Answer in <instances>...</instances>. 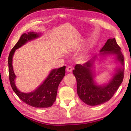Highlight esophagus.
I'll list each match as a JSON object with an SVG mask.
<instances>
[{
    "instance_id": "obj_1",
    "label": "esophagus",
    "mask_w": 131,
    "mask_h": 131,
    "mask_svg": "<svg viewBox=\"0 0 131 131\" xmlns=\"http://www.w3.org/2000/svg\"><path fill=\"white\" fill-rule=\"evenodd\" d=\"M66 70H67V71L71 73V72H72V71H73V68H72V66H69L68 67H67V68H66Z\"/></svg>"
}]
</instances>
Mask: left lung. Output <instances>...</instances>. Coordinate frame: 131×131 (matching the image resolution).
Returning a JSON list of instances; mask_svg holds the SVG:
<instances>
[{"label":"left lung","mask_w":131,"mask_h":131,"mask_svg":"<svg viewBox=\"0 0 131 131\" xmlns=\"http://www.w3.org/2000/svg\"><path fill=\"white\" fill-rule=\"evenodd\" d=\"M121 47L116 43L115 38L109 39L101 49V54H114L122 66H124L123 55L121 51ZM80 65L77 64L73 71L77 83V93L79 98L85 104L95 106L103 104L110 100L118 90L123 82L124 69L122 68L117 71L110 82L105 86L96 85L93 81L91 66L93 59Z\"/></svg>","instance_id":"left-lung-1"}]
</instances>
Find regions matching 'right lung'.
<instances>
[{"label":"right lung","mask_w":131,"mask_h":131,"mask_svg":"<svg viewBox=\"0 0 131 131\" xmlns=\"http://www.w3.org/2000/svg\"><path fill=\"white\" fill-rule=\"evenodd\" d=\"M38 37L39 34L34 32L23 34L10 51L8 59L9 82L13 91L27 105L34 107H49L52 106L56 99L58 87L65 75V66L58 69H53L43 84L34 92L30 93H25L19 91L16 87L14 80L16 78V75L13 70L12 58L16 49L24 45L27 41Z\"/></svg>","instance_id":"right-lung-1"}]
</instances>
